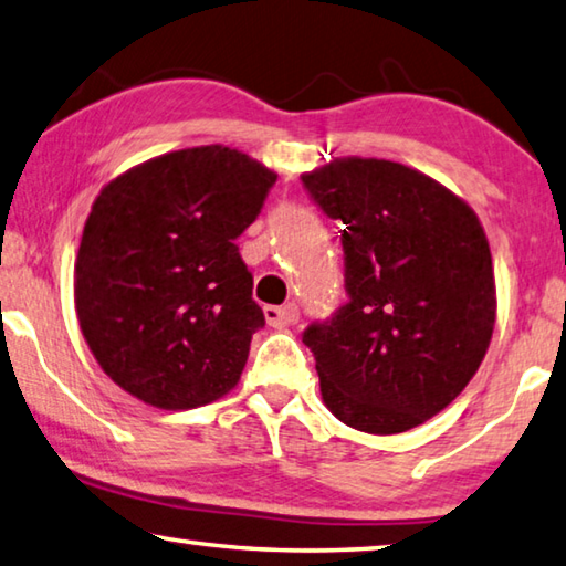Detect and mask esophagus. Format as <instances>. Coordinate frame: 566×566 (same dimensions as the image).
<instances>
[{
  "label": "esophagus",
  "instance_id": "obj_1",
  "mask_svg": "<svg viewBox=\"0 0 566 566\" xmlns=\"http://www.w3.org/2000/svg\"><path fill=\"white\" fill-rule=\"evenodd\" d=\"M265 313V321L268 325H273V328H285V325H293L298 321V305H265L263 308Z\"/></svg>",
  "mask_w": 566,
  "mask_h": 566
}]
</instances>
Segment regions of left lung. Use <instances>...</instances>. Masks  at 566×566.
Here are the masks:
<instances>
[{"mask_svg": "<svg viewBox=\"0 0 566 566\" xmlns=\"http://www.w3.org/2000/svg\"><path fill=\"white\" fill-rule=\"evenodd\" d=\"M301 181L343 223L350 295L303 333L325 408L370 434L418 428L468 388L490 348L497 295L480 218L385 158H335Z\"/></svg>", "mask_w": 566, "mask_h": 566, "instance_id": "1", "label": "left lung"}]
</instances>
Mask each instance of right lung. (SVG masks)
Masks as SVG:
<instances>
[{"mask_svg":"<svg viewBox=\"0 0 566 566\" xmlns=\"http://www.w3.org/2000/svg\"><path fill=\"white\" fill-rule=\"evenodd\" d=\"M277 174L228 146L128 168L102 188L74 265L88 350L118 388L161 410L223 398L265 318L235 238Z\"/></svg>","mask_w":566,"mask_h":566,"instance_id":"add662e5","label":"right lung"}]
</instances>
